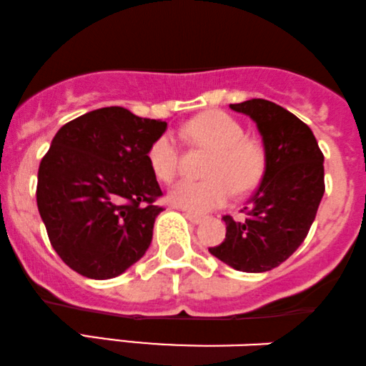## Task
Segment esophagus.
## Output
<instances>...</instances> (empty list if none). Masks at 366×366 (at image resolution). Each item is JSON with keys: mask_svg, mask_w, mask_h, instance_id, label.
<instances>
[{"mask_svg": "<svg viewBox=\"0 0 366 366\" xmlns=\"http://www.w3.org/2000/svg\"><path fill=\"white\" fill-rule=\"evenodd\" d=\"M184 217H187L192 224H200V222L204 221V216H200V214H195V212H190V210H187V212H184Z\"/></svg>", "mask_w": 366, "mask_h": 366, "instance_id": "34e87169", "label": "esophagus"}]
</instances>
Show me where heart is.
I'll use <instances>...</instances> for the list:
<instances>
[{
	"label": "heart",
	"mask_w": 366,
	"mask_h": 366,
	"mask_svg": "<svg viewBox=\"0 0 366 366\" xmlns=\"http://www.w3.org/2000/svg\"><path fill=\"white\" fill-rule=\"evenodd\" d=\"M182 135L193 145L214 150L207 166L209 179H183L167 193L174 207L190 212H207L224 205L234 192L244 193L257 187L265 171V152L257 140L247 139L243 124L222 111H207L188 122ZM182 149L171 133H161L150 144L147 162L159 182L169 183L178 174Z\"/></svg>",
	"instance_id": "b5f03b06"
}]
</instances>
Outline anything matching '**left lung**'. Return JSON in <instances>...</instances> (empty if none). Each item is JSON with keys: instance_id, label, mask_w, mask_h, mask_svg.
<instances>
[{"instance_id": "obj_1", "label": "left lung", "mask_w": 366, "mask_h": 366, "mask_svg": "<svg viewBox=\"0 0 366 366\" xmlns=\"http://www.w3.org/2000/svg\"><path fill=\"white\" fill-rule=\"evenodd\" d=\"M255 122L265 171L247 219L224 216L226 238L209 252L242 272H267L290 259L307 238L324 197V154L315 135L285 107L265 101L229 104Z\"/></svg>"}]
</instances>
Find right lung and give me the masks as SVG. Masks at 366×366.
Wrapping results in <instances>:
<instances>
[{"mask_svg": "<svg viewBox=\"0 0 366 366\" xmlns=\"http://www.w3.org/2000/svg\"><path fill=\"white\" fill-rule=\"evenodd\" d=\"M167 128L119 106L63 124L37 173V209L49 242L68 267L113 279L152 242L162 195L147 150Z\"/></svg>", "mask_w": 366, "mask_h": 366, "instance_id": "obj_1", "label": "right lung"}]
</instances>
